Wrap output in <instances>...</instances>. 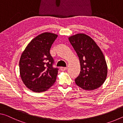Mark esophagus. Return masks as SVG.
Segmentation results:
<instances>
[{
  "instance_id": "obj_1",
  "label": "esophagus",
  "mask_w": 123,
  "mask_h": 123,
  "mask_svg": "<svg viewBox=\"0 0 123 123\" xmlns=\"http://www.w3.org/2000/svg\"><path fill=\"white\" fill-rule=\"evenodd\" d=\"M60 69H61L62 71H65V70L67 69V67H61Z\"/></svg>"
}]
</instances>
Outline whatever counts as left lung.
I'll return each mask as SVG.
<instances>
[{
	"mask_svg": "<svg viewBox=\"0 0 123 123\" xmlns=\"http://www.w3.org/2000/svg\"><path fill=\"white\" fill-rule=\"evenodd\" d=\"M69 40L77 53L80 65L76 84L86 90L99 88L107 75V63L101 49L93 39L83 33L71 36Z\"/></svg>",
	"mask_w": 123,
	"mask_h": 123,
	"instance_id": "left-lung-1",
	"label": "left lung"
}]
</instances>
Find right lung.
<instances>
[{"label":"right lung","mask_w":123,"mask_h":123,"mask_svg":"<svg viewBox=\"0 0 123 123\" xmlns=\"http://www.w3.org/2000/svg\"><path fill=\"white\" fill-rule=\"evenodd\" d=\"M58 35L43 33L28 43L20 58L19 72L23 83L36 92L46 91L53 85L58 74V68H53L54 60L50 48Z\"/></svg>","instance_id":"add662e5"}]
</instances>
